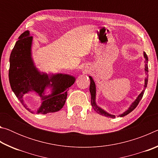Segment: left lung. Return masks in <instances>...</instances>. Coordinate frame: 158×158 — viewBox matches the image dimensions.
<instances>
[{
	"mask_svg": "<svg viewBox=\"0 0 158 158\" xmlns=\"http://www.w3.org/2000/svg\"><path fill=\"white\" fill-rule=\"evenodd\" d=\"M143 56H144V58H146L145 60V63H146V65H145V71L146 73L147 74V77H146V79L145 80V85H144V89L143 90V91L141 92L139 96L137 97V98L136 99V100L131 105V106H130V108L127 109L126 111H125L123 114H122L121 115H119V116H125L127 115L128 114H130L131 111H132L134 109H135L136 107H137L138 104L139 103V102L141 101V98H142L143 95V93L144 91H145V89L147 86V84H148V56H147L146 53L145 52H143ZM90 80V95H91V105L93 106V108L94 110L97 112L98 114L102 115V116H105L106 117H110L112 118H114L115 116L114 115H111L108 113H106V111H105L104 110H102L101 108L99 107L98 106V105H96L95 103V93H96V88H95V84L94 81L93 80V78L91 77H89Z\"/></svg>",
	"mask_w": 158,
	"mask_h": 158,
	"instance_id": "obj_1",
	"label": "left lung"
}]
</instances>
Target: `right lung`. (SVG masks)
Segmentation results:
<instances>
[{"label": "right lung", "mask_w": 158, "mask_h": 158, "mask_svg": "<svg viewBox=\"0 0 158 158\" xmlns=\"http://www.w3.org/2000/svg\"><path fill=\"white\" fill-rule=\"evenodd\" d=\"M33 37L26 31L21 35L10 57L9 80L12 91L24 107L23 96L29 91H35L42 98V103L36 114H47L58 111L65 103L69 88L75 78L68 74H57L49 77L41 74L35 67L31 58V44ZM47 87L52 89V94L44 95Z\"/></svg>", "instance_id": "right-lung-1"}]
</instances>
